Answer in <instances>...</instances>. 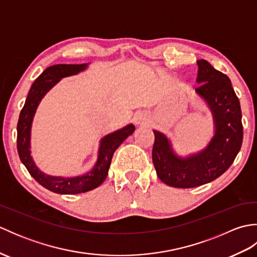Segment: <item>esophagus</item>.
<instances>
[{"mask_svg":"<svg viewBox=\"0 0 257 257\" xmlns=\"http://www.w3.org/2000/svg\"><path fill=\"white\" fill-rule=\"evenodd\" d=\"M149 122V118L146 116L145 113H138L137 116L135 117V123L137 125H146Z\"/></svg>","mask_w":257,"mask_h":257,"instance_id":"1","label":"esophagus"}]
</instances>
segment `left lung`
Instances as JSON below:
<instances>
[{
    "label": "left lung",
    "instance_id": "8db88e82",
    "mask_svg": "<svg viewBox=\"0 0 257 257\" xmlns=\"http://www.w3.org/2000/svg\"><path fill=\"white\" fill-rule=\"evenodd\" d=\"M200 84L195 91L213 114L214 136L203 150L185 158L178 157L170 140L154 130L152 161L158 177L173 188H195L222 176L231 167L243 141L242 111L231 80L205 59L198 61Z\"/></svg>",
    "mask_w": 257,
    "mask_h": 257
}]
</instances>
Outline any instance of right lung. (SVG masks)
<instances>
[{"label": "right lung", "mask_w": 257, "mask_h": 257, "mask_svg": "<svg viewBox=\"0 0 257 257\" xmlns=\"http://www.w3.org/2000/svg\"><path fill=\"white\" fill-rule=\"evenodd\" d=\"M88 64H58L46 68L33 83L21 110L18 122V152L22 163L36 181L47 190L59 194H77L96 189L105 181L113 152L135 132V125L128 124L100 140L98 159L94 168L84 176L74 178L52 177L43 173L31 156V128L37 106L53 86L67 76L83 72Z\"/></svg>", "instance_id": "add662e5"}]
</instances>
